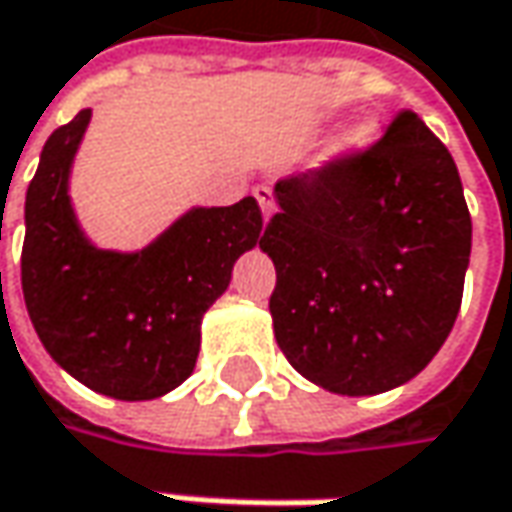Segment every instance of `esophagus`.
<instances>
[{"instance_id":"obj_1","label":"esophagus","mask_w":512,"mask_h":512,"mask_svg":"<svg viewBox=\"0 0 512 512\" xmlns=\"http://www.w3.org/2000/svg\"><path fill=\"white\" fill-rule=\"evenodd\" d=\"M255 198L257 203H260V212H263V218H269L274 212V189L272 186L260 184L255 186Z\"/></svg>"}]
</instances>
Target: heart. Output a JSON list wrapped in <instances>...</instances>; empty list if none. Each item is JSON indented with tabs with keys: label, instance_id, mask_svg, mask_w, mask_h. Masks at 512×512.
I'll use <instances>...</instances> for the list:
<instances>
[{
	"label": "heart",
	"instance_id": "b5f03b06",
	"mask_svg": "<svg viewBox=\"0 0 512 512\" xmlns=\"http://www.w3.org/2000/svg\"><path fill=\"white\" fill-rule=\"evenodd\" d=\"M374 138H377V121H360V124H354V127L331 147V158H340V155H351L354 150H362V147H368Z\"/></svg>",
	"mask_w": 512,
	"mask_h": 512
}]
</instances>
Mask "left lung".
Returning <instances> with one entry per match:
<instances>
[{"mask_svg":"<svg viewBox=\"0 0 512 512\" xmlns=\"http://www.w3.org/2000/svg\"><path fill=\"white\" fill-rule=\"evenodd\" d=\"M274 337L294 371L348 397L416 377L448 340L470 212L448 147L414 110L374 144L274 186Z\"/></svg>","mask_w":512,"mask_h":512,"instance_id":"8db88e82","label":"left lung"}]
</instances>
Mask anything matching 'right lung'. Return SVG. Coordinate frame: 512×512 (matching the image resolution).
Masks as SVG:
<instances>
[{"mask_svg":"<svg viewBox=\"0 0 512 512\" xmlns=\"http://www.w3.org/2000/svg\"><path fill=\"white\" fill-rule=\"evenodd\" d=\"M93 110L47 138L27 186L22 291L30 323L67 374L115 399H155L195 368L201 317L260 240L255 198L192 209L138 255L81 235L67 175Z\"/></svg>","mask_w":512,"mask_h":512,"instance_id":"add662e5","label":"right lung"}]
</instances>
